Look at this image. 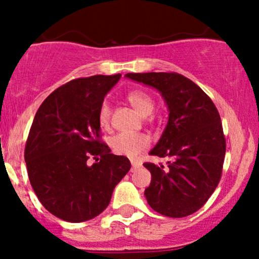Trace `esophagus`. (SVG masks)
Listing matches in <instances>:
<instances>
[{"instance_id":"1","label":"esophagus","mask_w":259,"mask_h":259,"mask_svg":"<svg viewBox=\"0 0 259 259\" xmlns=\"http://www.w3.org/2000/svg\"><path fill=\"white\" fill-rule=\"evenodd\" d=\"M132 170H135L136 168H139V167H141V163L140 162H136V160H132Z\"/></svg>"}]
</instances>
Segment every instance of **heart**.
<instances>
[{
    "label": "heart",
    "mask_w": 259,
    "mask_h": 259,
    "mask_svg": "<svg viewBox=\"0 0 259 259\" xmlns=\"http://www.w3.org/2000/svg\"><path fill=\"white\" fill-rule=\"evenodd\" d=\"M126 99L134 108L141 115L151 114L154 108V101L150 94L140 89L127 92ZM99 124L102 127H108L111 121V108L107 102H103L99 109ZM151 144L150 136L142 133H119L109 139V145L117 154L126 157L139 156L147 150Z\"/></svg>",
    "instance_id": "heart-1"
}]
</instances>
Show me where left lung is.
<instances>
[{
  "instance_id": "left-lung-1",
  "label": "left lung",
  "mask_w": 259,
  "mask_h": 259,
  "mask_svg": "<svg viewBox=\"0 0 259 259\" xmlns=\"http://www.w3.org/2000/svg\"><path fill=\"white\" fill-rule=\"evenodd\" d=\"M125 76L157 89L169 109L164 133L150 152L167 157L168 165L144 163L152 175L145 190L148 204L171 218L197 212L222 178L227 142L218 109L200 86L181 74L127 73Z\"/></svg>"
}]
</instances>
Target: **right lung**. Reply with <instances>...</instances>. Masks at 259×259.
Instances as JSON below:
<instances>
[{
    "label": "right lung",
    "instance_id": "1",
    "mask_svg": "<svg viewBox=\"0 0 259 259\" xmlns=\"http://www.w3.org/2000/svg\"><path fill=\"white\" fill-rule=\"evenodd\" d=\"M119 79L114 74L70 80L35 114L24 151L28 177L42 206L65 222L102 213L132 167L125 156L111 153L97 119L107 92ZM89 159H95L92 166Z\"/></svg>",
    "mask_w": 259,
    "mask_h": 259
}]
</instances>
